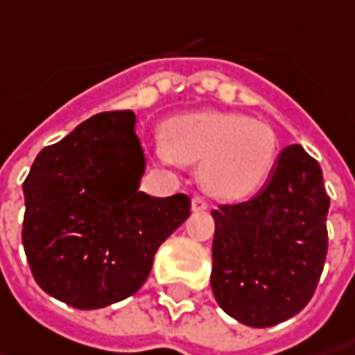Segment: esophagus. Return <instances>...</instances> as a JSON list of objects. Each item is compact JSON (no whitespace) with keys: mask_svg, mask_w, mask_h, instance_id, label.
<instances>
[{"mask_svg":"<svg viewBox=\"0 0 355 355\" xmlns=\"http://www.w3.org/2000/svg\"><path fill=\"white\" fill-rule=\"evenodd\" d=\"M193 210L194 212H205L208 210V202L202 196H194L193 198Z\"/></svg>","mask_w":355,"mask_h":355,"instance_id":"obj_1","label":"esophagus"}]
</instances>
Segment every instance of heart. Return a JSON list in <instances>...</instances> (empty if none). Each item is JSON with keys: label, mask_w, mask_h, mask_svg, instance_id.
Here are the masks:
<instances>
[{"label": "heart", "mask_w": 355, "mask_h": 355, "mask_svg": "<svg viewBox=\"0 0 355 355\" xmlns=\"http://www.w3.org/2000/svg\"><path fill=\"white\" fill-rule=\"evenodd\" d=\"M157 155L162 162H198L205 191L242 200L266 184L278 159V139L268 125L246 115L193 111L164 123Z\"/></svg>", "instance_id": "1"}]
</instances>
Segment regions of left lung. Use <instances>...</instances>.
<instances>
[{
	"instance_id": "left-lung-1",
	"label": "left lung",
	"mask_w": 355,
	"mask_h": 355,
	"mask_svg": "<svg viewBox=\"0 0 355 355\" xmlns=\"http://www.w3.org/2000/svg\"><path fill=\"white\" fill-rule=\"evenodd\" d=\"M328 208L318 161L290 145L254 198L212 210L210 286L228 316L270 328L310 302L328 252Z\"/></svg>"
}]
</instances>
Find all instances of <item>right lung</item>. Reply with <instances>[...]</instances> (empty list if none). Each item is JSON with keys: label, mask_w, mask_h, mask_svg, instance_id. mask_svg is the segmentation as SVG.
Here are the masks:
<instances>
[{"label": "right lung", "mask_w": 355, "mask_h": 355, "mask_svg": "<svg viewBox=\"0 0 355 355\" xmlns=\"http://www.w3.org/2000/svg\"><path fill=\"white\" fill-rule=\"evenodd\" d=\"M132 111L99 113L37 155L24 182L25 256L49 296L79 310L145 284L159 246L191 216V198L139 191L145 153Z\"/></svg>", "instance_id": "1"}]
</instances>
